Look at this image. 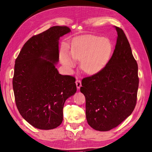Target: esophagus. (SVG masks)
<instances>
[{
    "mask_svg": "<svg viewBox=\"0 0 152 152\" xmlns=\"http://www.w3.org/2000/svg\"><path fill=\"white\" fill-rule=\"evenodd\" d=\"M76 87H77V88L78 89L80 88L81 87V81L80 80H77L76 81Z\"/></svg>",
    "mask_w": 152,
    "mask_h": 152,
    "instance_id": "obj_1",
    "label": "esophagus"
}]
</instances>
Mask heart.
Returning a JSON list of instances; mask_svg holds the SVG:
<instances>
[{
    "label": "heart",
    "instance_id": "b5f03b06",
    "mask_svg": "<svg viewBox=\"0 0 152 152\" xmlns=\"http://www.w3.org/2000/svg\"><path fill=\"white\" fill-rule=\"evenodd\" d=\"M112 44L107 38L87 36L75 39L69 54L60 53L61 63L68 69L75 67V60L81 61L80 67L88 74H95L102 70L111 55Z\"/></svg>",
    "mask_w": 152,
    "mask_h": 152
}]
</instances>
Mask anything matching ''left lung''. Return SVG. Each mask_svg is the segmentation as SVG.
<instances>
[{
	"label": "left lung",
	"instance_id": "left-lung-1",
	"mask_svg": "<svg viewBox=\"0 0 152 152\" xmlns=\"http://www.w3.org/2000/svg\"><path fill=\"white\" fill-rule=\"evenodd\" d=\"M118 33L114 53L95 75L84 77L80 91L86 101L88 124L98 131L118 126L134 111L139 87L138 66L122 29Z\"/></svg>",
	"mask_w": 152,
	"mask_h": 152
}]
</instances>
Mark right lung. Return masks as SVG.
I'll list each match as a JSON object with an SVG mask.
<instances>
[{
	"label": "right lung",
	"instance_id": "add662e5",
	"mask_svg": "<svg viewBox=\"0 0 152 152\" xmlns=\"http://www.w3.org/2000/svg\"><path fill=\"white\" fill-rule=\"evenodd\" d=\"M71 31L53 26L27 41L15 60L13 88L18 110L27 122L41 130L53 129L63 121V108L76 92V79L58 72L60 37Z\"/></svg>",
	"mask_w": 152,
	"mask_h": 152
}]
</instances>
